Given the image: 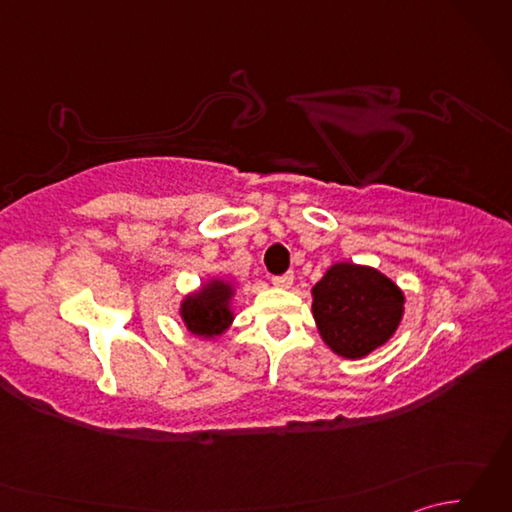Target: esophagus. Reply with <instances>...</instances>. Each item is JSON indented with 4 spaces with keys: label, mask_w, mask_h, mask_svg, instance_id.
Masks as SVG:
<instances>
[{
    "label": "esophagus",
    "mask_w": 512,
    "mask_h": 512,
    "mask_svg": "<svg viewBox=\"0 0 512 512\" xmlns=\"http://www.w3.org/2000/svg\"><path fill=\"white\" fill-rule=\"evenodd\" d=\"M292 281H295V275H292V273L273 277V284H275L277 288H290V286H292Z\"/></svg>",
    "instance_id": "1"
}]
</instances>
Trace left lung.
I'll return each mask as SVG.
<instances>
[{
	"instance_id": "1",
	"label": "left lung",
	"mask_w": 512,
	"mask_h": 512,
	"mask_svg": "<svg viewBox=\"0 0 512 512\" xmlns=\"http://www.w3.org/2000/svg\"><path fill=\"white\" fill-rule=\"evenodd\" d=\"M317 328L332 350L345 358H363L396 332L405 297L378 270L336 264L312 288Z\"/></svg>"
}]
</instances>
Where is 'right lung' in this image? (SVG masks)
<instances>
[{"label":"right lung","mask_w":512,"mask_h":512,"mask_svg":"<svg viewBox=\"0 0 512 512\" xmlns=\"http://www.w3.org/2000/svg\"><path fill=\"white\" fill-rule=\"evenodd\" d=\"M233 288L226 281H211L200 292L187 297L182 303V319L193 334L215 336L222 334L233 321L231 301Z\"/></svg>","instance_id":"add662e5"}]
</instances>
